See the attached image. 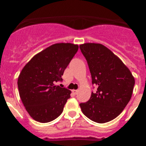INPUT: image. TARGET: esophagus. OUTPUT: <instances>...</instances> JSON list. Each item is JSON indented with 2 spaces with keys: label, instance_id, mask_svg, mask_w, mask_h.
I'll return each instance as SVG.
<instances>
[{
  "label": "esophagus",
  "instance_id": "34e87169",
  "mask_svg": "<svg viewBox=\"0 0 146 146\" xmlns=\"http://www.w3.org/2000/svg\"><path fill=\"white\" fill-rule=\"evenodd\" d=\"M78 91H79V90H73V91H72V92L74 93V94H77Z\"/></svg>",
  "mask_w": 146,
  "mask_h": 146
}]
</instances>
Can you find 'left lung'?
Wrapping results in <instances>:
<instances>
[{
	"instance_id": "1",
	"label": "left lung",
	"mask_w": 146,
	"mask_h": 146,
	"mask_svg": "<svg viewBox=\"0 0 146 146\" xmlns=\"http://www.w3.org/2000/svg\"><path fill=\"white\" fill-rule=\"evenodd\" d=\"M80 48L87 60L92 84L98 87L88 101L80 106L89 119L106 123L126 108L132 95L135 78L121 59L104 45L85 43Z\"/></svg>"
}]
</instances>
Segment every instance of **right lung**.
Instances as JSON below:
<instances>
[{
  "instance_id": "right-lung-1",
  "label": "right lung",
  "mask_w": 146,
  "mask_h": 146,
  "mask_svg": "<svg viewBox=\"0 0 146 146\" xmlns=\"http://www.w3.org/2000/svg\"><path fill=\"white\" fill-rule=\"evenodd\" d=\"M71 43L52 44L34 55L23 67L18 77L20 99L35 121L47 123L63 112L71 91L56 86L78 50Z\"/></svg>"
}]
</instances>
